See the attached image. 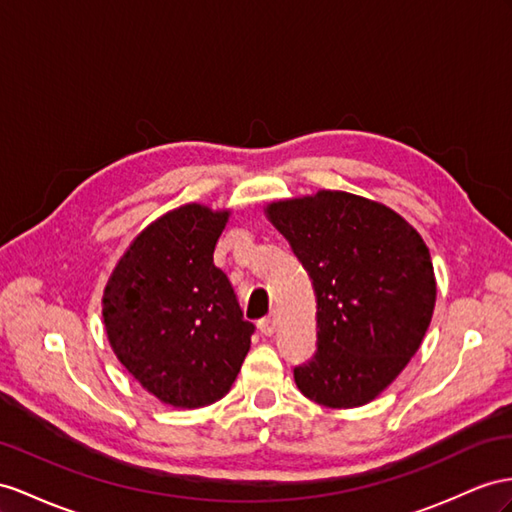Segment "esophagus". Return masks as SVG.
<instances>
[{"instance_id":"1","label":"esophagus","mask_w":512,"mask_h":512,"mask_svg":"<svg viewBox=\"0 0 512 512\" xmlns=\"http://www.w3.org/2000/svg\"><path fill=\"white\" fill-rule=\"evenodd\" d=\"M259 331L264 333L266 337H272L274 333H277V316H270L266 320L259 322Z\"/></svg>"}]
</instances>
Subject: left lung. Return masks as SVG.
<instances>
[{
    "mask_svg": "<svg viewBox=\"0 0 512 512\" xmlns=\"http://www.w3.org/2000/svg\"><path fill=\"white\" fill-rule=\"evenodd\" d=\"M316 292L318 352L294 370L303 396L331 409L372 402L422 346L437 300L422 235L391 207L342 190L272 201Z\"/></svg>",
    "mask_w": 512,
    "mask_h": 512,
    "instance_id": "8db88e82",
    "label": "left lung"
}]
</instances>
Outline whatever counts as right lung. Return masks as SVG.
Wrapping results in <instances>:
<instances>
[{
	"label": "right lung",
	"instance_id": "right-lung-1",
	"mask_svg": "<svg viewBox=\"0 0 512 512\" xmlns=\"http://www.w3.org/2000/svg\"><path fill=\"white\" fill-rule=\"evenodd\" d=\"M231 209L186 203L129 242L101 298L108 342L123 368L160 402L201 409L225 398L251 350L214 248Z\"/></svg>",
	"mask_w": 512,
	"mask_h": 512
}]
</instances>
